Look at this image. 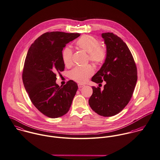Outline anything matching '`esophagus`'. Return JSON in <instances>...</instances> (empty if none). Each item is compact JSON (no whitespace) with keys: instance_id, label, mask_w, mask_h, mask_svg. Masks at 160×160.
<instances>
[{"instance_id":"obj_1","label":"esophagus","mask_w":160,"mask_h":160,"mask_svg":"<svg viewBox=\"0 0 160 160\" xmlns=\"http://www.w3.org/2000/svg\"><path fill=\"white\" fill-rule=\"evenodd\" d=\"M78 88H82V87H84V85H82V84H78Z\"/></svg>"}]
</instances>
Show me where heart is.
Instances as JSON below:
<instances>
[{
  "label": "heart",
  "mask_w": 160,
  "mask_h": 160,
  "mask_svg": "<svg viewBox=\"0 0 160 160\" xmlns=\"http://www.w3.org/2000/svg\"><path fill=\"white\" fill-rule=\"evenodd\" d=\"M77 47L88 54L89 60L95 64L102 63L106 58V52L101 48L99 41L91 36H82L76 42ZM72 51L69 47H66L62 52V58L66 66L72 63ZM94 71L91 66L75 67L69 73L72 80L79 83H85L93 74Z\"/></svg>",
  "instance_id": "b5f03b06"
}]
</instances>
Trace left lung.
I'll return each mask as SVG.
<instances>
[{
    "mask_svg": "<svg viewBox=\"0 0 160 160\" xmlns=\"http://www.w3.org/2000/svg\"><path fill=\"white\" fill-rule=\"evenodd\" d=\"M101 36L106 46V58L91 80L106 83L102 91L100 88L92 87L89 105L98 115L112 117L129 102L138 80V71L132 54L119 37L110 32Z\"/></svg>",
    "mask_w": 160,
    "mask_h": 160,
    "instance_id": "left-lung-1",
    "label": "left lung"
}]
</instances>
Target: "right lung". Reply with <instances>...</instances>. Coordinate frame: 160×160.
<instances>
[{"label": "right lung", "mask_w": 160, "mask_h": 160, "mask_svg": "<svg viewBox=\"0 0 160 160\" xmlns=\"http://www.w3.org/2000/svg\"><path fill=\"white\" fill-rule=\"evenodd\" d=\"M80 36L78 33L46 32L36 39L28 52L22 72L24 88L34 106L50 118H58L68 112L78 89L72 80L59 87L56 83V73L65 68L63 48Z\"/></svg>", "instance_id": "obj_1"}]
</instances>
